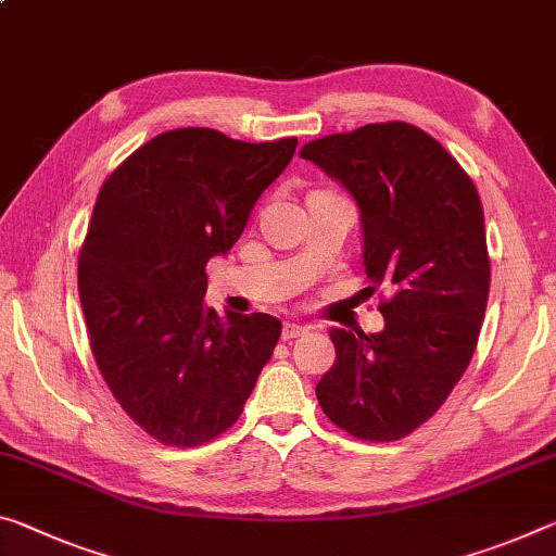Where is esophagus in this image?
<instances>
[{
	"label": "esophagus",
	"instance_id": "obj_1",
	"mask_svg": "<svg viewBox=\"0 0 556 556\" xmlns=\"http://www.w3.org/2000/svg\"><path fill=\"white\" fill-rule=\"evenodd\" d=\"M306 331H309V326L296 324V321H287L285 329H281V339L292 341V339H296V337H302V333H306Z\"/></svg>",
	"mask_w": 556,
	"mask_h": 556
}]
</instances>
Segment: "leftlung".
I'll use <instances>...</instances> for the list:
<instances>
[{
  "mask_svg": "<svg viewBox=\"0 0 556 556\" xmlns=\"http://www.w3.org/2000/svg\"><path fill=\"white\" fill-rule=\"evenodd\" d=\"M302 157L356 200L368 289L391 292L378 306L383 331H329L337 361L316 399L354 438H405L445 403L478 346L490 292L480 195L435 138L401 121L312 140Z\"/></svg>",
  "mask_w": 556,
  "mask_h": 556,
  "instance_id": "left-lung-1",
  "label": "left lung"
}]
</instances>
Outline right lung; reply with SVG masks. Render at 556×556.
<instances>
[{
	"label": "right lung",
	"instance_id": "add662e5",
	"mask_svg": "<svg viewBox=\"0 0 556 556\" xmlns=\"http://www.w3.org/2000/svg\"><path fill=\"white\" fill-rule=\"evenodd\" d=\"M296 138L244 143L213 128L155 136L103 182L78 257L91 351L121 408L163 445L195 447L240 418L281 321L219 316L207 262L240 240Z\"/></svg>",
	"mask_w": 556,
	"mask_h": 556
}]
</instances>
